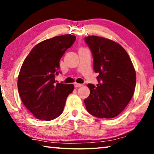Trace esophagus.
<instances>
[{
  "mask_svg": "<svg viewBox=\"0 0 154 154\" xmlns=\"http://www.w3.org/2000/svg\"><path fill=\"white\" fill-rule=\"evenodd\" d=\"M74 86H75V88H81V87H82V86H83V84H79V83H74Z\"/></svg>",
  "mask_w": 154,
  "mask_h": 154,
  "instance_id": "34e87169",
  "label": "esophagus"
}]
</instances>
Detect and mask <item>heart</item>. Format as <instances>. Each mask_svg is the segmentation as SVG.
<instances>
[{
    "label": "heart",
    "instance_id": "1",
    "mask_svg": "<svg viewBox=\"0 0 154 154\" xmlns=\"http://www.w3.org/2000/svg\"><path fill=\"white\" fill-rule=\"evenodd\" d=\"M81 49H83V48H81Z\"/></svg>",
    "mask_w": 154,
    "mask_h": 154
}]
</instances>
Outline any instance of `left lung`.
<instances>
[{"instance_id":"obj_1","label":"left lung","mask_w":154,"mask_h":154,"mask_svg":"<svg viewBox=\"0 0 154 154\" xmlns=\"http://www.w3.org/2000/svg\"><path fill=\"white\" fill-rule=\"evenodd\" d=\"M93 55L98 84H88L90 94L84 100L90 114L112 119L123 111L133 96L136 72L129 55L116 42L97 35L85 37Z\"/></svg>"}]
</instances>
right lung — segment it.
I'll return each instance as SVG.
<instances>
[{"label": "right lung", "instance_id": "add662e5", "mask_svg": "<svg viewBox=\"0 0 154 154\" xmlns=\"http://www.w3.org/2000/svg\"><path fill=\"white\" fill-rule=\"evenodd\" d=\"M75 36L65 34L37 44L25 59L18 75L17 88L23 104L38 119L51 121L62 114L73 84L56 83L60 60Z\"/></svg>", "mask_w": 154, "mask_h": 154}]
</instances>
